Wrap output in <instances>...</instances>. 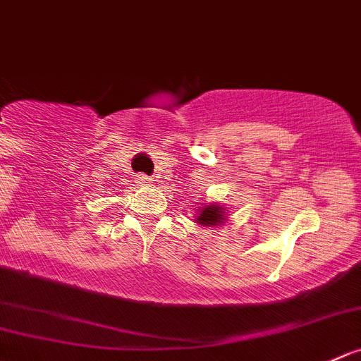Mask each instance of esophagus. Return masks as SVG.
I'll use <instances>...</instances> for the list:
<instances>
[{"label":"esophagus","mask_w":361,"mask_h":361,"mask_svg":"<svg viewBox=\"0 0 361 361\" xmlns=\"http://www.w3.org/2000/svg\"><path fill=\"white\" fill-rule=\"evenodd\" d=\"M140 183H141V184H148V183H150V178L145 177V175H141V177H140Z\"/></svg>","instance_id":"obj_1"}]
</instances>
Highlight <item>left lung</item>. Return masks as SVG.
Wrapping results in <instances>:
<instances>
[{"mask_svg": "<svg viewBox=\"0 0 361 361\" xmlns=\"http://www.w3.org/2000/svg\"><path fill=\"white\" fill-rule=\"evenodd\" d=\"M226 209L220 206H213V204H209V206L202 207V209H198V216H197V224H200V226H220L221 221L226 220Z\"/></svg>", "mask_w": 361, "mask_h": 361, "instance_id": "1", "label": "left lung"}]
</instances>
